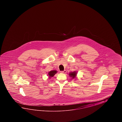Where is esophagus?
Segmentation results:
<instances>
[{
    "mask_svg": "<svg viewBox=\"0 0 122 122\" xmlns=\"http://www.w3.org/2000/svg\"><path fill=\"white\" fill-rule=\"evenodd\" d=\"M61 73H66L67 72V71H66V70H64V71H61Z\"/></svg>",
    "mask_w": 122,
    "mask_h": 122,
    "instance_id": "1",
    "label": "esophagus"
}]
</instances>
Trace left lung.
I'll return each instance as SVG.
<instances>
[{"instance_id": "left-lung-1", "label": "left lung", "mask_w": 122, "mask_h": 122, "mask_svg": "<svg viewBox=\"0 0 122 122\" xmlns=\"http://www.w3.org/2000/svg\"><path fill=\"white\" fill-rule=\"evenodd\" d=\"M69 75L72 78H75L77 75V72L76 71L71 72L69 73Z\"/></svg>"}]
</instances>
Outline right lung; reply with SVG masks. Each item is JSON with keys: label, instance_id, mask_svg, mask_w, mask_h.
I'll list each match as a JSON object with an SVG mask.
<instances>
[{"label": "right lung", "instance_id": "right-lung-1", "mask_svg": "<svg viewBox=\"0 0 122 122\" xmlns=\"http://www.w3.org/2000/svg\"><path fill=\"white\" fill-rule=\"evenodd\" d=\"M57 71L53 70V71H50L49 72V73H48V75L49 76V77L51 78V77H53L55 75V74L57 73Z\"/></svg>", "mask_w": 122, "mask_h": 122}]
</instances>
